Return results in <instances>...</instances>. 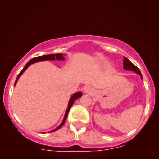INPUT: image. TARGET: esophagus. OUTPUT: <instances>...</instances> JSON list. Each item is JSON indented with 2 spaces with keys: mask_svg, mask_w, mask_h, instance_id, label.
<instances>
[{
  "mask_svg": "<svg viewBox=\"0 0 159 159\" xmlns=\"http://www.w3.org/2000/svg\"><path fill=\"white\" fill-rule=\"evenodd\" d=\"M84 93H87V94L91 95L93 93H94V90L91 88V87H87V88L84 89Z\"/></svg>",
  "mask_w": 159,
  "mask_h": 159,
  "instance_id": "34e87169",
  "label": "esophagus"
}]
</instances>
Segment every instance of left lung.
Listing matches in <instances>:
<instances>
[{"mask_svg": "<svg viewBox=\"0 0 159 159\" xmlns=\"http://www.w3.org/2000/svg\"><path fill=\"white\" fill-rule=\"evenodd\" d=\"M123 68L125 69V70L134 71L136 74H138V75H140V77L142 78V80H143V76H142V74H141V72H140V69H139L138 67L135 66V65H134L133 64H132V63L126 57H124Z\"/></svg>", "mask_w": 159, "mask_h": 159, "instance_id": "1", "label": "left lung"}]
</instances>
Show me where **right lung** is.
<instances>
[{"mask_svg":"<svg viewBox=\"0 0 159 159\" xmlns=\"http://www.w3.org/2000/svg\"><path fill=\"white\" fill-rule=\"evenodd\" d=\"M64 56H63L62 53H56V54H48V55H43V56H38V57L36 58H33L32 59H30L29 61L27 63V64L25 65V67H24L20 73L19 74L18 76H17L16 79V81H15V83H14V86L16 84V82L18 81L19 78L21 77V75H22V74L25 72L26 69H27L28 67H29L30 65L32 64H34V63L36 62H39V61H54V60H58V61H64ZM82 95V93L81 92H77V93H75V94H73L71 95L70 99H69V103H68V106H67V108H66V112H65V115H64V119H63L62 122L61 123V125L58 126L56 128V129H54L53 130H51V132H54V131H56V130L59 129L61 127H62L63 125H64L65 121H66V119L67 118V116H68V114L69 112V111L71 109V107L73 106L74 103H75V101L76 100L80 98V97H81Z\"/></svg>","mask_w":159,"mask_h":159,"instance_id":"right-lung-1","label":"right lung"}]
</instances>
